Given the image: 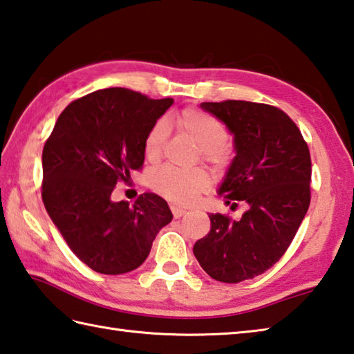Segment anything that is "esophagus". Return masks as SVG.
<instances>
[{"label": "esophagus", "instance_id": "obj_1", "mask_svg": "<svg viewBox=\"0 0 354 354\" xmlns=\"http://www.w3.org/2000/svg\"><path fill=\"white\" fill-rule=\"evenodd\" d=\"M171 211H172V216H174L176 218H180L186 212V209L178 208V206H171Z\"/></svg>", "mask_w": 354, "mask_h": 354}]
</instances>
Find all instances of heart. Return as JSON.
<instances>
[{
    "label": "heart",
    "mask_w": 354,
    "mask_h": 354,
    "mask_svg": "<svg viewBox=\"0 0 354 354\" xmlns=\"http://www.w3.org/2000/svg\"><path fill=\"white\" fill-rule=\"evenodd\" d=\"M176 122L180 131L189 136L202 149L205 160L211 163L222 162V148L228 142V131L218 120L202 111L185 109L177 115ZM166 138H168V126L160 120L149 129L143 143L145 156L149 162H157L162 156ZM151 186L171 202L191 205L209 188V176L203 169L180 171L172 166H165L152 174Z\"/></svg>",
    "instance_id": "b5f03b06"
}]
</instances>
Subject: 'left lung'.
Returning a JSON list of instances; mask_svg holds the SVG:
<instances>
[{
  "mask_svg": "<svg viewBox=\"0 0 354 354\" xmlns=\"http://www.w3.org/2000/svg\"><path fill=\"white\" fill-rule=\"evenodd\" d=\"M234 136L236 157L218 188L240 220L209 214L211 230L194 245L202 268L218 282L239 283L270 270L295 239L308 211L311 157L296 123L274 106L225 100L202 103Z\"/></svg>",
  "mask_w": 354,
  "mask_h": 354,
  "instance_id": "1",
  "label": "left lung"
}]
</instances>
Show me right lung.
I'll return each mask as SVG.
<instances>
[{"mask_svg":"<svg viewBox=\"0 0 354 354\" xmlns=\"http://www.w3.org/2000/svg\"><path fill=\"white\" fill-rule=\"evenodd\" d=\"M172 103L124 88L100 89L73 100L46 140V211L73 254L102 274L138 268L172 220L166 200L152 192L132 206L112 200L115 185L142 169L145 138Z\"/></svg>","mask_w":354,"mask_h":354,"instance_id":"right-lung-1","label":"right lung"}]
</instances>
